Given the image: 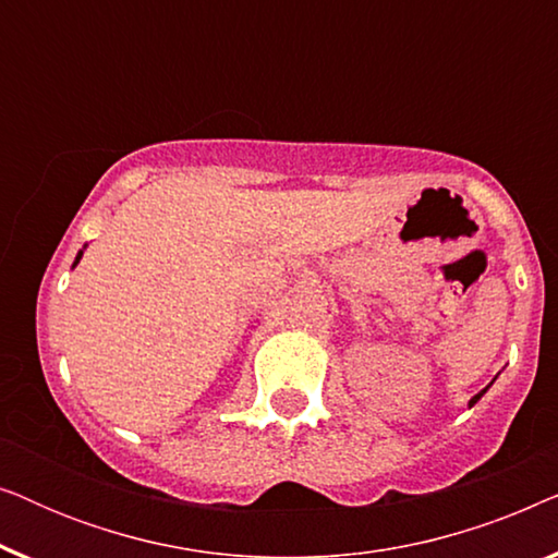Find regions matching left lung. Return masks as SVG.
Wrapping results in <instances>:
<instances>
[{
  "mask_svg": "<svg viewBox=\"0 0 558 558\" xmlns=\"http://www.w3.org/2000/svg\"><path fill=\"white\" fill-rule=\"evenodd\" d=\"M487 388H490V386H487ZM487 388H485V391H487ZM485 391H480V393H477V396H472V399H470V407H475V403H477V401H480V396H483V393H485Z\"/></svg>",
  "mask_w": 558,
  "mask_h": 558,
  "instance_id": "8db88e82",
  "label": "left lung"
}]
</instances>
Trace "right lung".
<instances>
[{
    "label": "right lung",
    "instance_id": "1",
    "mask_svg": "<svg viewBox=\"0 0 558 558\" xmlns=\"http://www.w3.org/2000/svg\"><path fill=\"white\" fill-rule=\"evenodd\" d=\"M81 256H83V251H78V256H75V264H78V262H81ZM75 264H73V266H75Z\"/></svg>",
    "mask_w": 558,
    "mask_h": 558
}]
</instances>
